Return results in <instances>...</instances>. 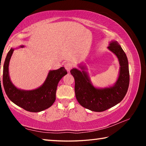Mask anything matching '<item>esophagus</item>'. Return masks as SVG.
Segmentation results:
<instances>
[{
    "instance_id": "obj_1",
    "label": "esophagus",
    "mask_w": 146,
    "mask_h": 146,
    "mask_svg": "<svg viewBox=\"0 0 146 146\" xmlns=\"http://www.w3.org/2000/svg\"><path fill=\"white\" fill-rule=\"evenodd\" d=\"M64 68H65L66 70L69 72L71 68V64L70 62H66L64 64Z\"/></svg>"
}]
</instances>
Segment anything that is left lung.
<instances>
[{
	"label": "left lung",
	"instance_id": "left-lung-1",
	"mask_svg": "<svg viewBox=\"0 0 146 146\" xmlns=\"http://www.w3.org/2000/svg\"><path fill=\"white\" fill-rule=\"evenodd\" d=\"M108 48L117 56L120 64L119 75L113 86L97 88L93 85L86 67L78 66L82 71L73 68L70 71L75 78L76 100L84 108L102 112L120 103L126 95L129 84V66L127 56L117 41L110 42Z\"/></svg>",
	"mask_w": 146,
	"mask_h": 146
}]
</instances>
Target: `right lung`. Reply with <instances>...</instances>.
Segmentation results:
<instances>
[{"label": "right lung", "instance_id": "1", "mask_svg": "<svg viewBox=\"0 0 146 146\" xmlns=\"http://www.w3.org/2000/svg\"><path fill=\"white\" fill-rule=\"evenodd\" d=\"M21 47L23 48L24 46ZM14 49L11 48L9 51L3 65L2 82L8 97L11 102L28 111L40 112L51 107L56 99V91L59 81L68 73L67 71L64 67L50 70L46 80L39 88L33 90H21L14 86L9 75V64Z\"/></svg>", "mask_w": 146, "mask_h": 146}]
</instances>
